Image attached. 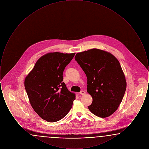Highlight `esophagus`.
<instances>
[{"label": "esophagus", "mask_w": 149, "mask_h": 149, "mask_svg": "<svg viewBox=\"0 0 149 149\" xmlns=\"http://www.w3.org/2000/svg\"><path fill=\"white\" fill-rule=\"evenodd\" d=\"M79 93H80L81 95H85L86 93H85V91H81V92H80Z\"/></svg>", "instance_id": "esophagus-1"}]
</instances>
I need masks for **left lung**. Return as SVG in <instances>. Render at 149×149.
<instances>
[{"mask_svg": "<svg viewBox=\"0 0 149 149\" xmlns=\"http://www.w3.org/2000/svg\"><path fill=\"white\" fill-rule=\"evenodd\" d=\"M75 60L88 79L87 92L93 98L89 109L101 118L110 116L118 108L126 89L118 60L111 53L98 49L77 53Z\"/></svg>", "mask_w": 149, "mask_h": 149, "instance_id": "left-lung-1", "label": "left lung"}]
</instances>
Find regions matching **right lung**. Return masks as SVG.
<instances>
[{
    "label": "right lung",
    "mask_w": 149,
    "mask_h": 149,
    "mask_svg": "<svg viewBox=\"0 0 149 149\" xmlns=\"http://www.w3.org/2000/svg\"><path fill=\"white\" fill-rule=\"evenodd\" d=\"M75 53L50 52L41 57L24 80L31 106L49 122L61 120L69 113L75 94L63 81V71Z\"/></svg>",
    "instance_id": "right-lung-1"
}]
</instances>
